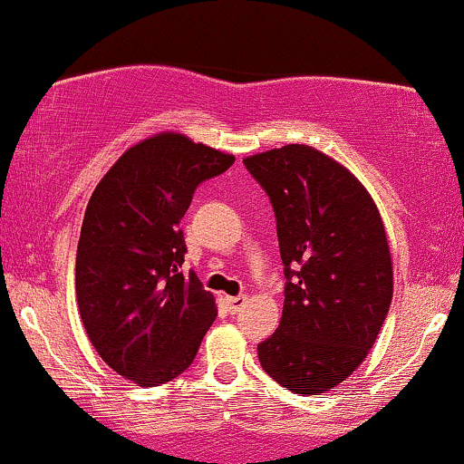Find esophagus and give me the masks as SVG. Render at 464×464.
Wrapping results in <instances>:
<instances>
[{
	"label": "esophagus",
	"instance_id": "1",
	"mask_svg": "<svg viewBox=\"0 0 464 464\" xmlns=\"http://www.w3.org/2000/svg\"><path fill=\"white\" fill-rule=\"evenodd\" d=\"M225 303H227L228 314L236 315V314H239V311L244 309V306H246L248 298H246V295H228V298H225Z\"/></svg>",
	"mask_w": 464,
	"mask_h": 464
}]
</instances>
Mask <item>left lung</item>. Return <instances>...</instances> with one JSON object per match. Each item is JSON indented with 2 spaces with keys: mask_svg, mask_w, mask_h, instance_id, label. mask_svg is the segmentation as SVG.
<instances>
[{
  "mask_svg": "<svg viewBox=\"0 0 464 464\" xmlns=\"http://www.w3.org/2000/svg\"><path fill=\"white\" fill-rule=\"evenodd\" d=\"M244 166L270 197L285 266L283 317L256 348L261 367L294 393L331 392L370 353L392 306L381 214L353 172L306 144Z\"/></svg>",
  "mask_w": 464,
  "mask_h": 464,
  "instance_id": "left-lung-1",
  "label": "left lung"
}]
</instances>
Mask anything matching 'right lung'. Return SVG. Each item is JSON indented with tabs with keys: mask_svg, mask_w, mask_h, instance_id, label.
<instances>
[{
	"mask_svg": "<svg viewBox=\"0 0 464 464\" xmlns=\"http://www.w3.org/2000/svg\"><path fill=\"white\" fill-rule=\"evenodd\" d=\"M236 161L181 133H158L121 155L94 188L75 256L77 306L88 339L140 387L192 365L216 320V300L194 272L181 218L194 189Z\"/></svg>",
	"mask_w": 464,
	"mask_h": 464,
	"instance_id": "right-lung-1",
	"label": "right lung"
}]
</instances>
